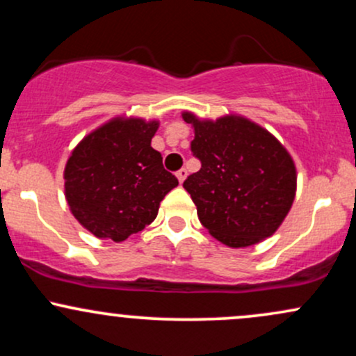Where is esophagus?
I'll return each instance as SVG.
<instances>
[{
  "label": "esophagus",
  "mask_w": 356,
  "mask_h": 356,
  "mask_svg": "<svg viewBox=\"0 0 356 356\" xmlns=\"http://www.w3.org/2000/svg\"><path fill=\"white\" fill-rule=\"evenodd\" d=\"M186 177H187V169H182L181 170H177V179H179V182H184L186 181Z\"/></svg>",
  "instance_id": "34e87169"
}]
</instances>
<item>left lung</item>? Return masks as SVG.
I'll list each match as a JSON object with an SVG mask.
<instances>
[{
  "label": "left lung",
  "mask_w": 356,
  "mask_h": 356,
  "mask_svg": "<svg viewBox=\"0 0 356 356\" xmlns=\"http://www.w3.org/2000/svg\"><path fill=\"white\" fill-rule=\"evenodd\" d=\"M194 127L191 150L201 169L184 181L199 220L229 248H248L269 238L291 209L296 167L268 130L244 117L216 122L184 112Z\"/></svg>",
  "instance_id": "1"
}]
</instances>
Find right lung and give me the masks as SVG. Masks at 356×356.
Here are the masks:
<instances>
[{
	"instance_id": "obj_1",
	"label": "right lung",
	"mask_w": 356,
	"mask_h": 356,
	"mask_svg": "<svg viewBox=\"0 0 356 356\" xmlns=\"http://www.w3.org/2000/svg\"><path fill=\"white\" fill-rule=\"evenodd\" d=\"M159 122L113 118L73 149L65 167V197L76 220L115 243L142 231L177 186L150 147Z\"/></svg>"
}]
</instances>
